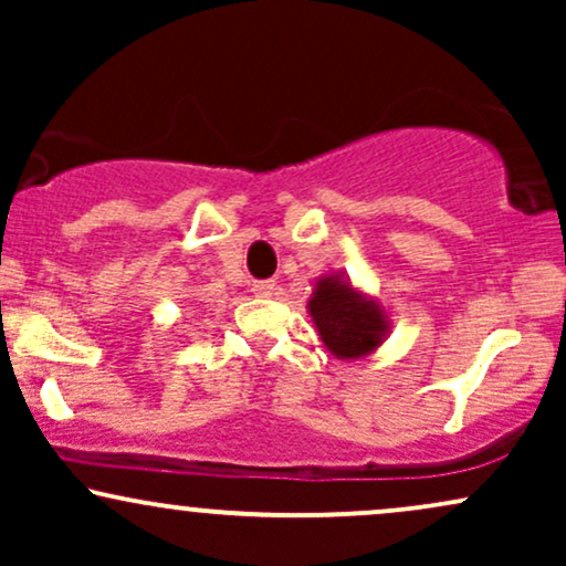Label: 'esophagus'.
<instances>
[{"mask_svg":"<svg viewBox=\"0 0 566 566\" xmlns=\"http://www.w3.org/2000/svg\"><path fill=\"white\" fill-rule=\"evenodd\" d=\"M252 292H255L258 297H274L279 292V284L276 282H255L252 284Z\"/></svg>","mask_w":566,"mask_h":566,"instance_id":"34e87169","label":"esophagus"}]
</instances>
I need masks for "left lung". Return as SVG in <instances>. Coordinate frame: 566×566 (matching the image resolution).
Returning <instances> with one entry per match:
<instances>
[{
  "mask_svg": "<svg viewBox=\"0 0 566 566\" xmlns=\"http://www.w3.org/2000/svg\"><path fill=\"white\" fill-rule=\"evenodd\" d=\"M308 314L324 348L343 361L375 354L391 333L386 305L354 287L343 271L316 279Z\"/></svg>",
  "mask_w": 566,
  "mask_h": 566,
  "instance_id": "8db88e82",
  "label": "left lung"
}]
</instances>
